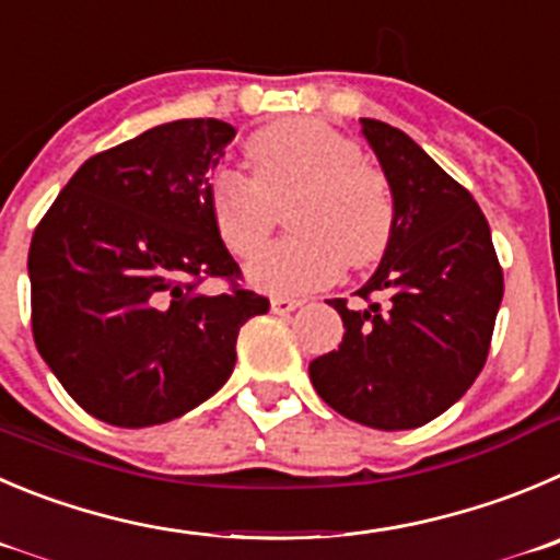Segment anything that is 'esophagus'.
I'll use <instances>...</instances> for the list:
<instances>
[{
  "mask_svg": "<svg viewBox=\"0 0 560 560\" xmlns=\"http://www.w3.org/2000/svg\"><path fill=\"white\" fill-rule=\"evenodd\" d=\"M270 310H273V315H290V312L301 310V301H295V298L276 295V298H270Z\"/></svg>",
  "mask_w": 560,
  "mask_h": 560,
  "instance_id": "esophagus-1",
  "label": "esophagus"
}]
</instances>
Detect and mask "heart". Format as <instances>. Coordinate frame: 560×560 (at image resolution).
Returning a JSON list of instances; mask_svg holds the SVG:
<instances>
[{
  "mask_svg": "<svg viewBox=\"0 0 560 560\" xmlns=\"http://www.w3.org/2000/svg\"><path fill=\"white\" fill-rule=\"evenodd\" d=\"M254 179L218 171L207 185L209 215L229 250L250 256L276 229L279 207L295 234L270 245L248 265V279L276 295H298L375 262L395 229L386 176L348 135L315 118H287L245 143Z\"/></svg>",
  "mask_w": 560,
  "mask_h": 560,
  "instance_id": "obj_1",
  "label": "heart"
}]
</instances>
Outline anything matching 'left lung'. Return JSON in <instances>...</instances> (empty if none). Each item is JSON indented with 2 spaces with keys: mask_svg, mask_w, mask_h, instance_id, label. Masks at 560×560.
Returning a JSON list of instances; mask_svg holds the SVG:
<instances>
[{
  "mask_svg": "<svg viewBox=\"0 0 560 560\" xmlns=\"http://www.w3.org/2000/svg\"><path fill=\"white\" fill-rule=\"evenodd\" d=\"M362 135L389 182L395 229L378 270L357 292L364 306L328 301L345 337L310 364V378L348 420L406 431L451 409L483 370L503 268L469 190L400 129L362 118Z\"/></svg>",
  "mask_w": 560,
  "mask_h": 560,
  "instance_id": "left-lung-1",
  "label": "left lung"
}]
</instances>
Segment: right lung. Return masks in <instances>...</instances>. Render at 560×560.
Segmentation results:
<instances>
[{
  "mask_svg": "<svg viewBox=\"0 0 560 560\" xmlns=\"http://www.w3.org/2000/svg\"><path fill=\"white\" fill-rule=\"evenodd\" d=\"M234 127L185 118L80 165L30 245L33 337L62 389L96 420L145 428L212 398L237 334L270 301L209 215L207 185ZM207 278L230 281L209 296Z\"/></svg>",
  "mask_w": 560,
  "mask_h": 560,
  "instance_id": "1",
  "label": "right lung"
}]
</instances>
